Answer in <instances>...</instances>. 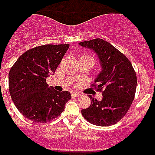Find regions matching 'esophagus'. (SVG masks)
I'll return each mask as SVG.
<instances>
[{
	"instance_id": "34e87169",
	"label": "esophagus",
	"mask_w": 155,
	"mask_h": 155,
	"mask_svg": "<svg viewBox=\"0 0 155 155\" xmlns=\"http://www.w3.org/2000/svg\"><path fill=\"white\" fill-rule=\"evenodd\" d=\"M71 96H72L73 97H79V96H81V94H80V93H78V92H71Z\"/></svg>"
}]
</instances>
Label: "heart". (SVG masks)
I'll use <instances>...</instances> for the list:
<instances>
[{
  "mask_svg": "<svg viewBox=\"0 0 155 155\" xmlns=\"http://www.w3.org/2000/svg\"><path fill=\"white\" fill-rule=\"evenodd\" d=\"M91 58V56H89V55H83V56H81V58ZM92 59H93V58H92Z\"/></svg>",
  "mask_w": 155,
  "mask_h": 155,
  "instance_id": "b5f03b06",
  "label": "heart"
}]
</instances>
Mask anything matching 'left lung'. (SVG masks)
<instances>
[{
  "label": "left lung",
  "instance_id": "1",
  "mask_svg": "<svg viewBox=\"0 0 155 155\" xmlns=\"http://www.w3.org/2000/svg\"><path fill=\"white\" fill-rule=\"evenodd\" d=\"M79 44L94 51L102 66L93 87L102 92L103 98L97 101L91 97V105L82 110V115L96 126L114 125L127 114L134 99L137 85L134 69L123 53L103 39Z\"/></svg>",
  "mask_w": 155,
  "mask_h": 155
}]
</instances>
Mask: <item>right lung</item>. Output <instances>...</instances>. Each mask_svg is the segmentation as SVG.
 <instances>
[{"label":"right lung","instance_id":"right-lung-1","mask_svg":"<svg viewBox=\"0 0 155 155\" xmlns=\"http://www.w3.org/2000/svg\"><path fill=\"white\" fill-rule=\"evenodd\" d=\"M69 44H46L24 52L12 66L8 88L19 112L34 122L46 123L58 117L71 98L69 91L48 87L47 78L55 73Z\"/></svg>","mask_w":155,"mask_h":155}]
</instances>
